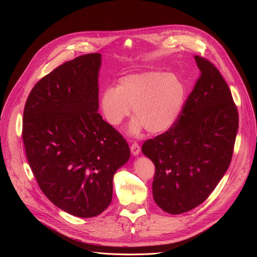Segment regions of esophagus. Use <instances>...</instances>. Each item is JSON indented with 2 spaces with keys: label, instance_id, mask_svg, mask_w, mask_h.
Instances as JSON below:
<instances>
[{
  "label": "esophagus",
  "instance_id": "34e87169",
  "mask_svg": "<svg viewBox=\"0 0 257 257\" xmlns=\"http://www.w3.org/2000/svg\"><path fill=\"white\" fill-rule=\"evenodd\" d=\"M130 150H131V153L133 156H138L139 153H140V146L138 143L134 142L132 143V145L130 146Z\"/></svg>",
  "mask_w": 257,
  "mask_h": 257
}]
</instances>
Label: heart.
<instances>
[{"mask_svg": "<svg viewBox=\"0 0 257 257\" xmlns=\"http://www.w3.org/2000/svg\"><path fill=\"white\" fill-rule=\"evenodd\" d=\"M185 98V86L171 73L146 71L129 74L118 80L117 86L106 87L100 95V109L105 121L114 127L130 114L135 116L129 133L142 129L161 134L171 129L179 119Z\"/></svg>", "mask_w": 257, "mask_h": 257, "instance_id": "b5f03b06", "label": "heart"}]
</instances>
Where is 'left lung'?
Instances as JSON below:
<instances>
[{
  "mask_svg": "<svg viewBox=\"0 0 257 257\" xmlns=\"http://www.w3.org/2000/svg\"><path fill=\"white\" fill-rule=\"evenodd\" d=\"M194 58L200 77L179 119L141 148L156 166L154 199L171 214L193 209L214 190L230 166L239 126L237 107L221 73L206 59Z\"/></svg>",
  "mask_w": 257,
  "mask_h": 257,
  "instance_id": "left-lung-1",
  "label": "left lung"
}]
</instances>
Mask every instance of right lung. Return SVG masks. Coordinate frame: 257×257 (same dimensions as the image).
<instances>
[{
    "label": "right lung",
    "mask_w": 257,
    "mask_h": 257,
    "mask_svg": "<svg viewBox=\"0 0 257 257\" xmlns=\"http://www.w3.org/2000/svg\"><path fill=\"white\" fill-rule=\"evenodd\" d=\"M100 65L95 53L59 66L34 85L23 112L26 157L40 188L78 217L109 205L114 175L130 158L126 140L97 113Z\"/></svg>",
    "instance_id": "right-lung-1"
}]
</instances>
